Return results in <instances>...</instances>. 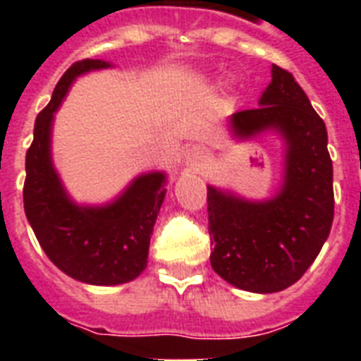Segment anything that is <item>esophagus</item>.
Wrapping results in <instances>:
<instances>
[{"instance_id":"34e87169","label":"esophagus","mask_w":361,"mask_h":361,"mask_svg":"<svg viewBox=\"0 0 361 361\" xmlns=\"http://www.w3.org/2000/svg\"><path fill=\"white\" fill-rule=\"evenodd\" d=\"M185 163L189 166H200V164L208 159V152H206V147L200 146V144H191V146L185 147Z\"/></svg>"}]
</instances>
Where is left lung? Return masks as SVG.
<instances>
[{
    "label": "left lung",
    "instance_id": "1",
    "mask_svg": "<svg viewBox=\"0 0 361 361\" xmlns=\"http://www.w3.org/2000/svg\"><path fill=\"white\" fill-rule=\"evenodd\" d=\"M258 109L232 114L240 138L277 130L286 142L285 180L251 202L208 187L212 268L241 290L269 294L294 285L319 257L334 221V166L326 125L294 76L271 65Z\"/></svg>",
    "mask_w": 361,
    "mask_h": 361
}]
</instances>
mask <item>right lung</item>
I'll return each instance as SVG.
<instances>
[{"label": "right lung", "mask_w": 361, "mask_h": 361, "mask_svg": "<svg viewBox=\"0 0 361 361\" xmlns=\"http://www.w3.org/2000/svg\"><path fill=\"white\" fill-rule=\"evenodd\" d=\"M101 59H82L65 71L50 103L39 112L25 153L24 209L47 257L63 274L87 285H121L146 269L149 240L166 195V176H138L106 206H76L65 192L50 155L54 112L76 76L106 69Z\"/></svg>", "instance_id": "1"}]
</instances>
